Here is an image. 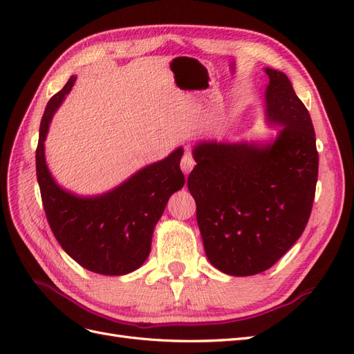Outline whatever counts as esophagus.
Instances as JSON below:
<instances>
[{
  "instance_id": "34e87169",
  "label": "esophagus",
  "mask_w": 354,
  "mask_h": 354,
  "mask_svg": "<svg viewBox=\"0 0 354 354\" xmlns=\"http://www.w3.org/2000/svg\"><path fill=\"white\" fill-rule=\"evenodd\" d=\"M180 167H181V171L185 173V176H189L190 171L194 169V167H195V160H194V158H192V155L186 153L183 158H181Z\"/></svg>"
}]
</instances>
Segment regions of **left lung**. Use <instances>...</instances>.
Segmentation results:
<instances>
[{"label": "left lung", "mask_w": 354, "mask_h": 354, "mask_svg": "<svg viewBox=\"0 0 354 354\" xmlns=\"http://www.w3.org/2000/svg\"><path fill=\"white\" fill-rule=\"evenodd\" d=\"M266 142L195 145L187 187L207 259L230 276L261 273L301 236L312 212L319 156L312 118L281 71L266 68Z\"/></svg>", "instance_id": "obj_1"}]
</instances>
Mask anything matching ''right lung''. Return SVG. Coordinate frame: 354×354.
<instances>
[{
	"label": "right lung",
	"mask_w": 354,
	"mask_h": 354,
	"mask_svg": "<svg viewBox=\"0 0 354 354\" xmlns=\"http://www.w3.org/2000/svg\"><path fill=\"white\" fill-rule=\"evenodd\" d=\"M75 81L77 77L72 75L42 115L35 155L41 198L50 227L71 259L90 272L122 276L147 260L155 226L169 196L185 186L180 169L183 147L138 169L102 195L81 196L62 187L48 169L44 142L53 116Z\"/></svg>",
	"instance_id": "obj_1"
}]
</instances>
